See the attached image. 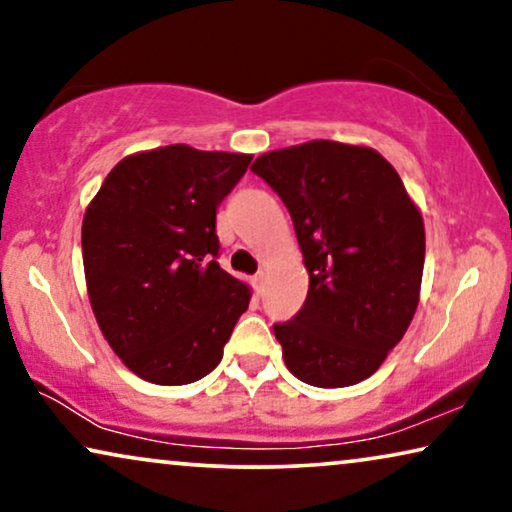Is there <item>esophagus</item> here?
Instances as JSON below:
<instances>
[{
	"label": "esophagus",
	"instance_id": "obj_1",
	"mask_svg": "<svg viewBox=\"0 0 512 512\" xmlns=\"http://www.w3.org/2000/svg\"><path fill=\"white\" fill-rule=\"evenodd\" d=\"M254 289H256L258 296H261L263 289H265V275H263V272H258V275L254 277Z\"/></svg>",
	"mask_w": 512,
	"mask_h": 512
}]
</instances>
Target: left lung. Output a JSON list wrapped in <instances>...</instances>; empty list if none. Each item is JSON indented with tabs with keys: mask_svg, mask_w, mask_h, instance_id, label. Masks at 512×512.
Masks as SVG:
<instances>
[{
	"mask_svg": "<svg viewBox=\"0 0 512 512\" xmlns=\"http://www.w3.org/2000/svg\"><path fill=\"white\" fill-rule=\"evenodd\" d=\"M289 209L310 275L305 305L275 326L286 368L312 387L366 380L408 331L424 272V219L384 156L331 139L251 165Z\"/></svg>",
	"mask_w": 512,
	"mask_h": 512,
	"instance_id": "left-lung-1",
	"label": "left lung"
}]
</instances>
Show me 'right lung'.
I'll use <instances>...</instances> for the list:
<instances>
[{"instance_id": "right-lung-1", "label": "right lung", "mask_w": 512, "mask_h": 512, "mask_svg": "<svg viewBox=\"0 0 512 512\" xmlns=\"http://www.w3.org/2000/svg\"><path fill=\"white\" fill-rule=\"evenodd\" d=\"M249 153L158 146L125 156L88 202L83 270L97 326L146 382L179 387L219 366L251 286L214 261L216 207Z\"/></svg>"}]
</instances>
